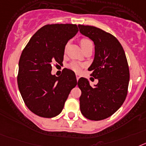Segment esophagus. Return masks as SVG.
Listing matches in <instances>:
<instances>
[{"label": "esophagus", "instance_id": "1", "mask_svg": "<svg viewBox=\"0 0 146 146\" xmlns=\"http://www.w3.org/2000/svg\"><path fill=\"white\" fill-rule=\"evenodd\" d=\"M76 79H77V81H78V79H79V78H80V75L78 74V73H76Z\"/></svg>", "mask_w": 146, "mask_h": 146}]
</instances>
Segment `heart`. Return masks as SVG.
I'll use <instances>...</instances> for the list:
<instances>
[{
  "instance_id": "b5f03b06",
  "label": "heart",
  "mask_w": 146,
  "mask_h": 146,
  "mask_svg": "<svg viewBox=\"0 0 146 146\" xmlns=\"http://www.w3.org/2000/svg\"><path fill=\"white\" fill-rule=\"evenodd\" d=\"M80 45L82 46V49H84L86 48H87L88 46H90V45H92V42L91 40H90L89 39H82L80 40ZM67 47H68V45H66V46L64 47V50H66L67 49ZM83 67V64L79 62H72L71 64L69 65V68L73 70L75 72H80L82 70V68Z\"/></svg>"
}]
</instances>
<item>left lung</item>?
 Masks as SVG:
<instances>
[{
	"mask_svg": "<svg viewBox=\"0 0 146 146\" xmlns=\"http://www.w3.org/2000/svg\"><path fill=\"white\" fill-rule=\"evenodd\" d=\"M78 28L81 34L94 42V60L88 70L98 80L92 87L87 78L78 79L81 112L89 120H104L113 115L126 99L129 82L127 59L113 35L94 26L78 25Z\"/></svg>",
	"mask_w": 146,
	"mask_h": 146,
	"instance_id": "left-lung-1",
	"label": "left lung"
}]
</instances>
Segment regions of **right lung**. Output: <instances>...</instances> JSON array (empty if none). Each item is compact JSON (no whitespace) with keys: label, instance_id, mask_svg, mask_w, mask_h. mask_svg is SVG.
I'll return each mask as SVG.
<instances>
[{"label":"right lung","instance_id":"obj_1","mask_svg":"<svg viewBox=\"0 0 146 146\" xmlns=\"http://www.w3.org/2000/svg\"><path fill=\"white\" fill-rule=\"evenodd\" d=\"M76 24L45 25L33 35L19 60L17 84L28 108L42 117L61 113L72 89L76 75L64 68L59 76L51 74L52 64L63 62L64 47L76 35Z\"/></svg>","mask_w":146,"mask_h":146}]
</instances>
